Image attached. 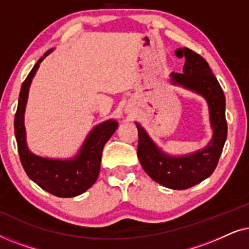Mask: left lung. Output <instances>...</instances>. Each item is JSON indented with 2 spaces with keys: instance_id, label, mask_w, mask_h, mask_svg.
<instances>
[{
  "instance_id": "1",
  "label": "left lung",
  "mask_w": 249,
  "mask_h": 249,
  "mask_svg": "<svg viewBox=\"0 0 249 249\" xmlns=\"http://www.w3.org/2000/svg\"><path fill=\"white\" fill-rule=\"evenodd\" d=\"M176 55L185 57L182 73H170V83L196 93L209 107L212 138L204 148L189 154L172 155L163 151L149 137L138 122L137 155L145 172L160 185L170 189L182 190L197 185L212 175L227 139L226 97L209 63L199 54L183 47L176 50Z\"/></svg>"
}]
</instances>
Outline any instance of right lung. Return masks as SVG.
<instances>
[{
	"instance_id": "obj_1",
	"label": "right lung",
	"mask_w": 249,
	"mask_h": 249,
	"mask_svg": "<svg viewBox=\"0 0 249 249\" xmlns=\"http://www.w3.org/2000/svg\"><path fill=\"white\" fill-rule=\"evenodd\" d=\"M47 51L23 81L15 117V135L20 161L27 176L40 188L57 197H76L86 192L98 178L104 145L118 129L113 119L101 122L88 132L77 154L70 159H51L37 155L28 147L26 139L25 111L29 88L42 61L52 52Z\"/></svg>"
}]
</instances>
